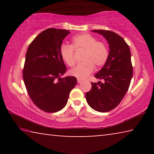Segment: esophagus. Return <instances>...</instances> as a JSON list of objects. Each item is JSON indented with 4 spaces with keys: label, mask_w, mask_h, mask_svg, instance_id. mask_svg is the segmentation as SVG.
<instances>
[{
    "label": "esophagus",
    "mask_w": 154,
    "mask_h": 154,
    "mask_svg": "<svg viewBox=\"0 0 154 154\" xmlns=\"http://www.w3.org/2000/svg\"><path fill=\"white\" fill-rule=\"evenodd\" d=\"M82 82V81L81 80V79H77V83H81Z\"/></svg>",
    "instance_id": "34e87169"
}]
</instances>
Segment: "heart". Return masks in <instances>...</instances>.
I'll return each instance as SVG.
<instances>
[{
	"label": "heart",
	"mask_w": 154,
	"mask_h": 154,
	"mask_svg": "<svg viewBox=\"0 0 154 154\" xmlns=\"http://www.w3.org/2000/svg\"><path fill=\"white\" fill-rule=\"evenodd\" d=\"M74 50L84 51L82 60L69 71L70 75L79 79H84L94 69V66L101 67L106 63L109 57V50L105 43L98 41L94 36L88 33H82L72 38L71 45L63 44L60 54L65 64L71 67L75 63Z\"/></svg>",
	"instance_id": "b5f03b06"
}]
</instances>
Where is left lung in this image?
Returning <instances> with one entry per match:
<instances>
[{"mask_svg":"<svg viewBox=\"0 0 154 154\" xmlns=\"http://www.w3.org/2000/svg\"><path fill=\"white\" fill-rule=\"evenodd\" d=\"M102 35L109 45V57L94 77L104 83H91L85 94L87 103L98 112H108L116 107L124 97L131 82L133 68L129 46L122 36L110 30H94Z\"/></svg>","mask_w":154,"mask_h":154,"instance_id":"obj_1","label":"left lung"}]
</instances>
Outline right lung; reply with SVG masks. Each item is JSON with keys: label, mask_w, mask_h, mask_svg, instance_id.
Segmentation results:
<instances>
[{"label": "right lung", "mask_w": 154, "mask_h": 154, "mask_svg": "<svg viewBox=\"0 0 154 154\" xmlns=\"http://www.w3.org/2000/svg\"><path fill=\"white\" fill-rule=\"evenodd\" d=\"M69 33V30L57 28L45 30L32 41L26 54L23 70L26 88L34 104L48 113L63 109L77 84L76 77H60L66 67L60 49Z\"/></svg>", "instance_id": "obj_1"}]
</instances>
